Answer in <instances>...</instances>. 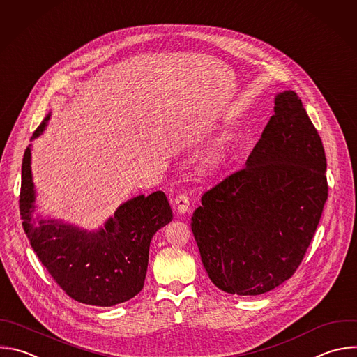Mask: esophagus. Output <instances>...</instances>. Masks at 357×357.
I'll list each match as a JSON object with an SVG mask.
<instances>
[{
	"label": "esophagus",
	"mask_w": 357,
	"mask_h": 357,
	"mask_svg": "<svg viewBox=\"0 0 357 357\" xmlns=\"http://www.w3.org/2000/svg\"><path fill=\"white\" fill-rule=\"evenodd\" d=\"M174 204H175L176 210L183 214V213H188L189 208H190V199H189V196H188L186 193L181 192V193H178V195L175 196Z\"/></svg>",
	"instance_id": "1"
}]
</instances>
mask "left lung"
<instances>
[{"label": "left lung", "mask_w": 357, "mask_h": 357, "mask_svg": "<svg viewBox=\"0 0 357 357\" xmlns=\"http://www.w3.org/2000/svg\"><path fill=\"white\" fill-rule=\"evenodd\" d=\"M245 165L203 193L190 227L210 280L259 296L294 275L328 199L324 146L294 91L276 96Z\"/></svg>", "instance_id": "1"}]
</instances>
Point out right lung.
<instances>
[{
  "mask_svg": "<svg viewBox=\"0 0 357 357\" xmlns=\"http://www.w3.org/2000/svg\"><path fill=\"white\" fill-rule=\"evenodd\" d=\"M49 117L31 140L42 135ZM20 211L28 240L53 280L75 301L98 307L121 304L140 293L151 238L172 220L168 199L160 190L123 203L96 232L39 218L35 215L31 146L22 160Z\"/></svg>",
  "mask_w": 357,
  "mask_h": 357,
  "instance_id": "add662e5",
  "label": "right lung"
}]
</instances>
